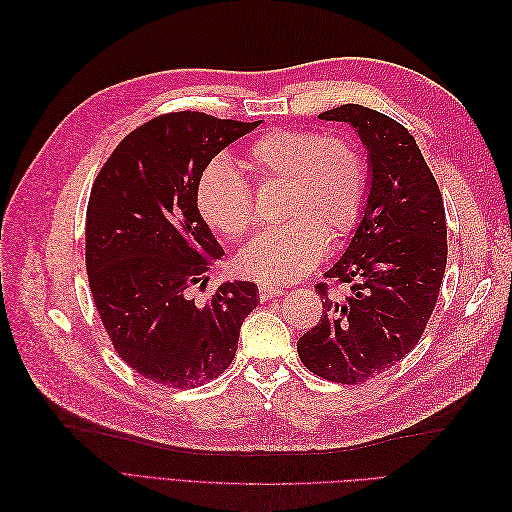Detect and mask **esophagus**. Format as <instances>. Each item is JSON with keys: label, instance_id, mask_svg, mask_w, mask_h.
Listing matches in <instances>:
<instances>
[{"label": "esophagus", "instance_id": "obj_1", "mask_svg": "<svg viewBox=\"0 0 512 512\" xmlns=\"http://www.w3.org/2000/svg\"><path fill=\"white\" fill-rule=\"evenodd\" d=\"M282 292H284V288H280V286H267V284H262V286L258 288V297H260L262 303H265V301H269V299H273V297H280Z\"/></svg>", "mask_w": 512, "mask_h": 512}]
</instances>
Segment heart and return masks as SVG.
<instances>
[{
    "label": "heart",
    "instance_id": "1",
    "mask_svg": "<svg viewBox=\"0 0 512 512\" xmlns=\"http://www.w3.org/2000/svg\"><path fill=\"white\" fill-rule=\"evenodd\" d=\"M256 185L282 183L280 218L260 232L235 260V269L265 284L297 282L327 252V239L344 237L365 203L367 164L346 134L273 130L245 149L239 160ZM196 205L203 220L228 239L254 224V203L245 181L224 160L200 175Z\"/></svg>",
    "mask_w": 512,
    "mask_h": 512
}]
</instances>
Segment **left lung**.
Listing matches in <instances>:
<instances>
[{"mask_svg":"<svg viewBox=\"0 0 512 512\" xmlns=\"http://www.w3.org/2000/svg\"><path fill=\"white\" fill-rule=\"evenodd\" d=\"M354 128L367 151V190L352 239L324 273L350 284L333 301L318 284L322 318L297 350L303 365L331 382L374 378L418 344L446 269V220L436 179L414 136L374 108L342 104L318 115Z\"/></svg>","mask_w":512,"mask_h":512,"instance_id":"left-lung-1","label":"left lung"}]
</instances>
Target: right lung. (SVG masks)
Listing matches in <instances>:
<instances>
[{
	"label": "right lung",
	"mask_w": 512,
	"mask_h": 512,
	"mask_svg": "<svg viewBox=\"0 0 512 512\" xmlns=\"http://www.w3.org/2000/svg\"><path fill=\"white\" fill-rule=\"evenodd\" d=\"M258 126L194 111L156 117L123 138L91 188L89 288L117 354L151 382L192 389L224 374L260 301L252 282H224L207 303L190 294L224 254L196 205L200 175Z\"/></svg>",
	"instance_id": "obj_1"
}]
</instances>
